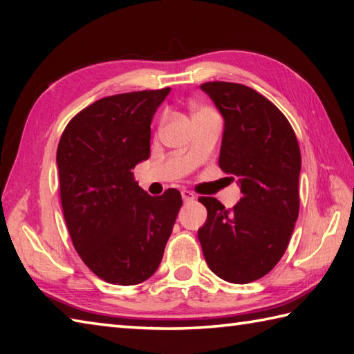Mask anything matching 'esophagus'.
<instances>
[{"mask_svg": "<svg viewBox=\"0 0 354 354\" xmlns=\"http://www.w3.org/2000/svg\"><path fill=\"white\" fill-rule=\"evenodd\" d=\"M181 194H183V201L184 202H190V201L194 199V194L192 192H189V190H183Z\"/></svg>", "mask_w": 354, "mask_h": 354, "instance_id": "34e87169", "label": "esophagus"}]
</instances>
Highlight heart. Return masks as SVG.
I'll return each instance as SVG.
<instances>
[{
  "label": "heart",
  "mask_w": 354,
  "mask_h": 354,
  "mask_svg": "<svg viewBox=\"0 0 354 354\" xmlns=\"http://www.w3.org/2000/svg\"><path fill=\"white\" fill-rule=\"evenodd\" d=\"M201 111H208V109H201ZM201 111H198V112H201Z\"/></svg>",
  "instance_id": "obj_1"
}]
</instances>
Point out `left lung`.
I'll list each match as a JSON object with an SVG mask.
<instances>
[{"label":"left lung","instance_id":"1","mask_svg":"<svg viewBox=\"0 0 354 354\" xmlns=\"http://www.w3.org/2000/svg\"><path fill=\"white\" fill-rule=\"evenodd\" d=\"M201 89L225 120L219 165L239 178L243 196L231 209L199 198L208 214L198 237L217 277L246 284L270 272L289 245L299 212L301 153L288 118L255 89L231 82H207Z\"/></svg>","mask_w":354,"mask_h":354}]
</instances>
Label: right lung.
Instances as JSON below:
<instances>
[{
    "label": "right lung",
    "instance_id": "right-lung-1",
    "mask_svg": "<svg viewBox=\"0 0 354 354\" xmlns=\"http://www.w3.org/2000/svg\"><path fill=\"white\" fill-rule=\"evenodd\" d=\"M170 88L109 95L71 118L56 162L66 228L80 259L111 284L155 274L171 234L181 193L150 196L132 169L150 155V123Z\"/></svg>",
    "mask_w": 354,
    "mask_h": 354
}]
</instances>
